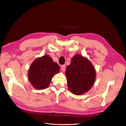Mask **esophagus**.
Wrapping results in <instances>:
<instances>
[{
    "label": "esophagus",
    "instance_id": "1",
    "mask_svg": "<svg viewBox=\"0 0 126 126\" xmlns=\"http://www.w3.org/2000/svg\"><path fill=\"white\" fill-rule=\"evenodd\" d=\"M61 70L63 72H64L66 70V65L65 64H63L62 66H61Z\"/></svg>",
    "mask_w": 126,
    "mask_h": 126
}]
</instances>
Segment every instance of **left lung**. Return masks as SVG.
Returning <instances> with one entry per match:
<instances>
[{
    "instance_id": "8db88e82",
    "label": "left lung",
    "mask_w": 126,
    "mask_h": 126,
    "mask_svg": "<svg viewBox=\"0 0 126 126\" xmlns=\"http://www.w3.org/2000/svg\"><path fill=\"white\" fill-rule=\"evenodd\" d=\"M66 76L70 92L80 95L93 87L96 78V71L92 63L86 57L76 54L66 68Z\"/></svg>"
}]
</instances>
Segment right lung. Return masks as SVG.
Here are the masks:
<instances>
[{"label":"right lung","instance_id":"add662e5","mask_svg":"<svg viewBox=\"0 0 126 126\" xmlns=\"http://www.w3.org/2000/svg\"><path fill=\"white\" fill-rule=\"evenodd\" d=\"M60 67L51 57L45 55L37 58L30 65L28 72L30 83L37 90L46 89L50 85L52 78L59 72Z\"/></svg>","mask_w":126,"mask_h":126}]
</instances>
